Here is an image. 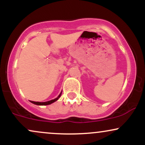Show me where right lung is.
<instances>
[{"label": "right lung", "instance_id": "add662e5", "mask_svg": "<svg viewBox=\"0 0 145 145\" xmlns=\"http://www.w3.org/2000/svg\"><path fill=\"white\" fill-rule=\"evenodd\" d=\"M61 93H60V95H59V97H56V99H52V100H50V101H46V102H38V101H31V103H33V104H36V105H39V106H45V105H49V104H52L53 102H54V101H56V100H58V99H59V98L60 97H61Z\"/></svg>", "mask_w": 145, "mask_h": 145}]
</instances>
